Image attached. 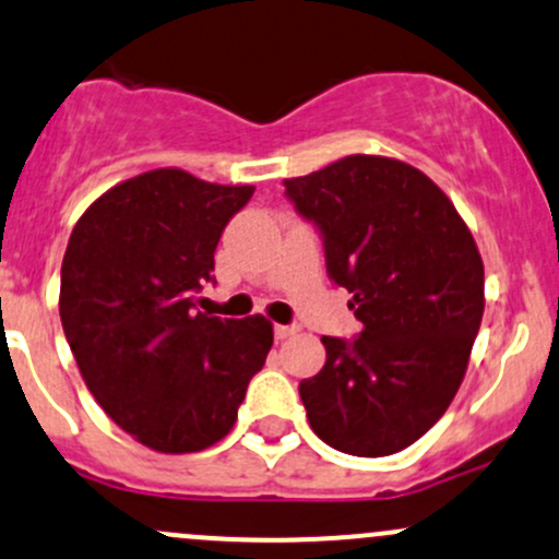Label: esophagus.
Masks as SVG:
<instances>
[{
    "mask_svg": "<svg viewBox=\"0 0 559 559\" xmlns=\"http://www.w3.org/2000/svg\"><path fill=\"white\" fill-rule=\"evenodd\" d=\"M297 331H299V329L292 323V326H275L273 334H275V340L281 342V340H289V336L297 334Z\"/></svg>",
    "mask_w": 559,
    "mask_h": 559,
    "instance_id": "obj_1",
    "label": "esophagus"
}]
</instances>
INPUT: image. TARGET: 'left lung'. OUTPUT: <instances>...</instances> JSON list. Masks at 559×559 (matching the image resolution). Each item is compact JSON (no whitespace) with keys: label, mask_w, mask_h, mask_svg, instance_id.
Returning <instances> with one entry per match:
<instances>
[{"label":"left lung","mask_w":559,"mask_h":559,"mask_svg":"<svg viewBox=\"0 0 559 559\" xmlns=\"http://www.w3.org/2000/svg\"><path fill=\"white\" fill-rule=\"evenodd\" d=\"M284 186L364 323L353 340L323 336L326 366L299 382L312 432L349 456L408 449L467 371L486 308L475 238L449 195L395 158L347 156Z\"/></svg>","instance_id":"left-lung-1"}]
</instances>
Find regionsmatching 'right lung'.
I'll use <instances>...</instances> for the list:
<instances>
[{
	"instance_id": "right-lung-1",
	"label": "right lung",
	"mask_w": 559,
	"mask_h": 559,
	"mask_svg": "<svg viewBox=\"0 0 559 559\" xmlns=\"http://www.w3.org/2000/svg\"><path fill=\"white\" fill-rule=\"evenodd\" d=\"M251 186L156 169L103 193L79 217L60 267V321L79 371L124 432L162 453H193L230 432L265 366L262 316L195 310L214 249Z\"/></svg>"
}]
</instances>
